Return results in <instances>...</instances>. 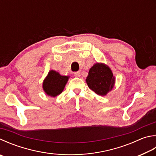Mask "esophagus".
I'll list each match as a JSON object with an SVG mask.
<instances>
[{"mask_svg":"<svg viewBox=\"0 0 156 156\" xmlns=\"http://www.w3.org/2000/svg\"><path fill=\"white\" fill-rule=\"evenodd\" d=\"M74 76H75V77L80 78V76H81V73H80V71H79V72H75V73H74Z\"/></svg>","mask_w":156,"mask_h":156,"instance_id":"1","label":"esophagus"}]
</instances>
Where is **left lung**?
<instances>
[{"label": "left lung", "instance_id": "left-lung-1", "mask_svg": "<svg viewBox=\"0 0 156 156\" xmlns=\"http://www.w3.org/2000/svg\"><path fill=\"white\" fill-rule=\"evenodd\" d=\"M86 83L96 94L104 96L114 88L115 77L109 66L103 63H96L90 68Z\"/></svg>", "mask_w": 156, "mask_h": 156}]
</instances>
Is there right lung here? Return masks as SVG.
Listing matches in <instances>:
<instances>
[{
  "mask_svg": "<svg viewBox=\"0 0 156 156\" xmlns=\"http://www.w3.org/2000/svg\"><path fill=\"white\" fill-rule=\"evenodd\" d=\"M69 78L68 76H61L58 72L50 70L43 81V90L48 96L56 97L63 92Z\"/></svg>",
  "mask_w": 156,
  "mask_h": 156,
  "instance_id": "add662e5",
  "label": "right lung"
}]
</instances>
